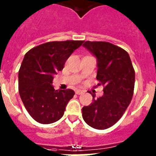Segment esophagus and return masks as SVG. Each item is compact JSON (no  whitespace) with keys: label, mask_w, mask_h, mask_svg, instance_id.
<instances>
[{"label":"esophagus","mask_w":156,"mask_h":156,"mask_svg":"<svg viewBox=\"0 0 156 156\" xmlns=\"http://www.w3.org/2000/svg\"><path fill=\"white\" fill-rule=\"evenodd\" d=\"M76 94L78 95L82 94H84V91H82V90H80V89H77L76 91Z\"/></svg>","instance_id":"34e87169"}]
</instances>
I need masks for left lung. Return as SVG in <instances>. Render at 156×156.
<instances>
[{
    "instance_id": "obj_1",
    "label": "left lung",
    "mask_w": 156,
    "mask_h": 156,
    "mask_svg": "<svg viewBox=\"0 0 156 156\" xmlns=\"http://www.w3.org/2000/svg\"><path fill=\"white\" fill-rule=\"evenodd\" d=\"M83 46L97 59V80L103 95L82 108L87 124L96 129L112 127L124 115L132 100L135 72L127 52L109 42L85 41Z\"/></svg>"
}]
</instances>
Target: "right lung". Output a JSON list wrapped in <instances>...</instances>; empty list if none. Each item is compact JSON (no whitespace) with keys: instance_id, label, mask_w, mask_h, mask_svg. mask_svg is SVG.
Returning a JSON list of instances; mask_svg holds the SVG:
<instances>
[{"instance_id":"obj_1","label":"right lung","mask_w":156,"mask_h":156,"mask_svg":"<svg viewBox=\"0 0 156 156\" xmlns=\"http://www.w3.org/2000/svg\"><path fill=\"white\" fill-rule=\"evenodd\" d=\"M83 41H52L30 49L19 72V91L30 115L41 124H52L64 114L75 94L72 89L55 90L54 76L63 69L65 62Z\"/></svg>"}]
</instances>
